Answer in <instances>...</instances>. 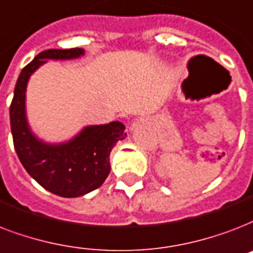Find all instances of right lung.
Instances as JSON below:
<instances>
[{"instance_id":"1","label":"right lung","mask_w":253,"mask_h":253,"mask_svg":"<svg viewBox=\"0 0 253 253\" xmlns=\"http://www.w3.org/2000/svg\"><path fill=\"white\" fill-rule=\"evenodd\" d=\"M84 50L50 49L34 57L19 74L10 105V127L19 161L37 183L62 198H78L101 187L109 176L110 152L127 136L118 121L84 126L73 138L51 143L32 130L26 114V88L30 77L47 61H70Z\"/></svg>"}]
</instances>
